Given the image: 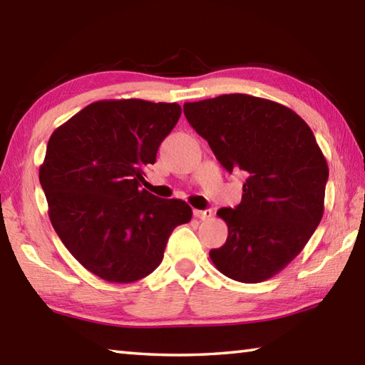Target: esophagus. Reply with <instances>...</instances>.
I'll return each instance as SVG.
<instances>
[{"label": "esophagus", "instance_id": "34e87169", "mask_svg": "<svg viewBox=\"0 0 365 365\" xmlns=\"http://www.w3.org/2000/svg\"><path fill=\"white\" fill-rule=\"evenodd\" d=\"M195 217L200 220H207L209 217H212V211L211 209H205V211H200V209H195Z\"/></svg>", "mask_w": 365, "mask_h": 365}]
</instances>
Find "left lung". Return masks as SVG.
Instances as JSON below:
<instances>
[{"instance_id": "8db88e82", "label": "left lung", "mask_w": 365, "mask_h": 365, "mask_svg": "<svg viewBox=\"0 0 365 365\" xmlns=\"http://www.w3.org/2000/svg\"><path fill=\"white\" fill-rule=\"evenodd\" d=\"M183 113L228 172L248 174L242 202L217 211L228 237L211 261L232 280L270 279L322 220L329 165L316 137L294 110L250 95L185 103Z\"/></svg>"}]
</instances>
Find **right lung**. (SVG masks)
Segmentation results:
<instances>
[{
    "label": "right lung",
    "mask_w": 365,
    "mask_h": 365,
    "mask_svg": "<svg viewBox=\"0 0 365 365\" xmlns=\"http://www.w3.org/2000/svg\"><path fill=\"white\" fill-rule=\"evenodd\" d=\"M177 103H91L49 137L40 165L48 215L71 255L110 283H132L163 261L177 225L191 220L182 200L141 190L143 168L178 122Z\"/></svg>",
    "instance_id": "right-lung-1"
}]
</instances>
